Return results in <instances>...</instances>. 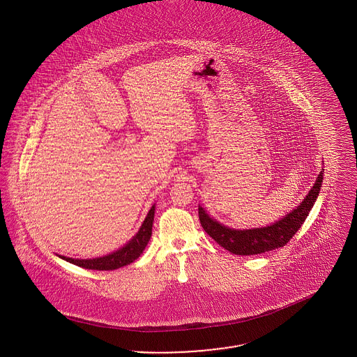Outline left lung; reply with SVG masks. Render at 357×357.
Wrapping results in <instances>:
<instances>
[{"instance_id":"left-lung-1","label":"left lung","mask_w":357,"mask_h":357,"mask_svg":"<svg viewBox=\"0 0 357 357\" xmlns=\"http://www.w3.org/2000/svg\"><path fill=\"white\" fill-rule=\"evenodd\" d=\"M324 169L313 187L306 194L304 201L293 208L285 217L274 222L269 226L255 227V229H231L222 225L217 220L211 218L204 207L199 204L198 214L204 231L213 238L223 249L237 255H255L266 253L274 249L282 248L293 237L312 210L316 202L321 183H323Z\"/></svg>"}]
</instances>
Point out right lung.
Wrapping results in <instances>:
<instances>
[{"mask_svg":"<svg viewBox=\"0 0 357 357\" xmlns=\"http://www.w3.org/2000/svg\"><path fill=\"white\" fill-rule=\"evenodd\" d=\"M153 215H155V204L150 208L147 217L142 223L139 231L134 237L131 238L123 248L118 249L116 252H112L109 255L96 257V258H86V259H79V258H69L66 255H59L61 259L70 262L76 266L91 269V271H115L123 268L126 265L132 264L139 255L143 253L146 249L151 234H153Z\"/></svg>","mask_w":357,"mask_h":357,"instance_id":"1","label":"right lung"}]
</instances>
